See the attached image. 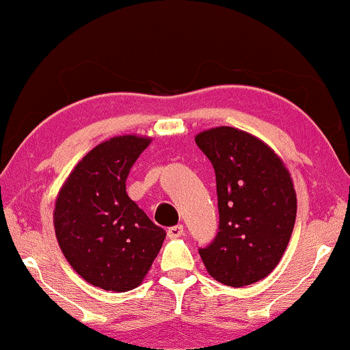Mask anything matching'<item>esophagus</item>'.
I'll return each instance as SVG.
<instances>
[{
    "instance_id": "obj_1",
    "label": "esophagus",
    "mask_w": 350,
    "mask_h": 350,
    "mask_svg": "<svg viewBox=\"0 0 350 350\" xmlns=\"http://www.w3.org/2000/svg\"><path fill=\"white\" fill-rule=\"evenodd\" d=\"M183 233H185L183 225H175V226H170V228H167V236H169V238H180Z\"/></svg>"
}]
</instances>
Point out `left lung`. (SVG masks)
I'll list each match as a JSON object with an SVG mask.
<instances>
[{
  "label": "left lung",
  "mask_w": 350,
  "mask_h": 350,
  "mask_svg": "<svg viewBox=\"0 0 350 350\" xmlns=\"http://www.w3.org/2000/svg\"><path fill=\"white\" fill-rule=\"evenodd\" d=\"M196 144L215 170L219 233L199 254L212 278L233 288L278 265L296 221V191L281 159L231 126L202 131Z\"/></svg>",
  "instance_id": "8db88e82"
}]
</instances>
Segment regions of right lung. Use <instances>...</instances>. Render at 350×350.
<instances>
[{
	"label": "right lung",
	"mask_w": 350,
	"mask_h": 350,
	"mask_svg": "<svg viewBox=\"0 0 350 350\" xmlns=\"http://www.w3.org/2000/svg\"><path fill=\"white\" fill-rule=\"evenodd\" d=\"M149 138L125 135L98 144L77 164L59 191L54 230L67 262L106 291L142 283L165 231L129 198L125 181Z\"/></svg>",
	"instance_id": "1"
}]
</instances>
